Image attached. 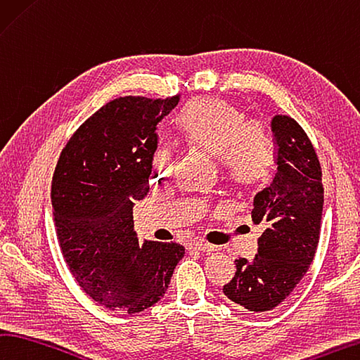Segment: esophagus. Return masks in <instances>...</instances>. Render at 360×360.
Here are the masks:
<instances>
[{
    "label": "esophagus",
    "instance_id": "obj_1",
    "mask_svg": "<svg viewBox=\"0 0 360 360\" xmlns=\"http://www.w3.org/2000/svg\"><path fill=\"white\" fill-rule=\"evenodd\" d=\"M191 248L198 250V251H207V253H210V251H215L217 247H213V245L207 243L204 240H194V242H191Z\"/></svg>",
    "mask_w": 360,
    "mask_h": 360
}]
</instances>
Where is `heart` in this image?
<instances>
[{
  "mask_svg": "<svg viewBox=\"0 0 360 360\" xmlns=\"http://www.w3.org/2000/svg\"><path fill=\"white\" fill-rule=\"evenodd\" d=\"M184 142L219 160L226 176L242 186L262 184L274 164L272 141L261 123L248 122L247 113L218 98L188 103L176 118ZM174 160L166 147L156 148L151 161L155 179L172 174Z\"/></svg>",
  "mask_w": 360,
  "mask_h": 360,
  "instance_id": "b5f03b06",
  "label": "heart"
}]
</instances>
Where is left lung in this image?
I'll return each instance as SVG.
<instances>
[{"label":"left lung","mask_w":360,"mask_h":360,"mask_svg":"<svg viewBox=\"0 0 360 360\" xmlns=\"http://www.w3.org/2000/svg\"><path fill=\"white\" fill-rule=\"evenodd\" d=\"M276 172L255 196L251 218L264 229L253 259H236L226 297L250 311L278 307L304 278L316 253L324 188L323 172L307 132L294 118L275 115L270 124Z\"/></svg>","instance_id":"1"}]
</instances>
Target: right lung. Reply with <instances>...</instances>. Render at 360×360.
Returning a JSON list of instances; mask_svg holds the SVG:
<instances>
[{"mask_svg": "<svg viewBox=\"0 0 360 360\" xmlns=\"http://www.w3.org/2000/svg\"><path fill=\"white\" fill-rule=\"evenodd\" d=\"M180 96L117 98L69 139L56 162L52 207L63 257L80 288L113 311L139 313L166 294L185 255L179 243L141 242L132 207L150 190L158 123Z\"/></svg>", "mask_w": 360, "mask_h": 360, "instance_id": "1", "label": "right lung"}]
</instances>
